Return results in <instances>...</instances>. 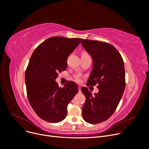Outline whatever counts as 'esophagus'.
I'll return each instance as SVG.
<instances>
[{
  "label": "esophagus",
  "instance_id": "34e87169",
  "mask_svg": "<svg viewBox=\"0 0 149 149\" xmlns=\"http://www.w3.org/2000/svg\"><path fill=\"white\" fill-rule=\"evenodd\" d=\"M81 86H79V92H81Z\"/></svg>",
  "mask_w": 149,
  "mask_h": 149
}]
</instances>
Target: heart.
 I'll return each instance as SVG.
<instances>
[{
	"mask_svg": "<svg viewBox=\"0 0 149 149\" xmlns=\"http://www.w3.org/2000/svg\"><path fill=\"white\" fill-rule=\"evenodd\" d=\"M75 80L78 82H80V79L79 78V77H75Z\"/></svg>",
	"mask_w": 149,
	"mask_h": 149,
	"instance_id": "1",
	"label": "heart"
}]
</instances>
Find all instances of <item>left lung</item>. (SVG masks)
<instances>
[{
  "label": "left lung",
  "instance_id": "1",
  "mask_svg": "<svg viewBox=\"0 0 149 149\" xmlns=\"http://www.w3.org/2000/svg\"><path fill=\"white\" fill-rule=\"evenodd\" d=\"M81 43L93 61L87 83L92 86L97 83L99 91L92 95L87 88H81L86 97L82 116L88 123L98 124L110 118L123 95L126 86L124 61L111 44L84 39Z\"/></svg>",
  "mask_w": 149,
  "mask_h": 149
}]
</instances>
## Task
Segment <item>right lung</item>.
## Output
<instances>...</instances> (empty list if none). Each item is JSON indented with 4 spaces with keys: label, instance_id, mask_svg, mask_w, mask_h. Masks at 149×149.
<instances>
[{
    "label": "right lung",
    "instance_id": "1",
    "mask_svg": "<svg viewBox=\"0 0 149 149\" xmlns=\"http://www.w3.org/2000/svg\"><path fill=\"white\" fill-rule=\"evenodd\" d=\"M81 38L52 37L39 45L31 56L25 72L29 102L38 117L56 123L63 120L67 106L79 92L77 84L68 81L60 88L56 79L65 70L69 55Z\"/></svg>",
    "mask_w": 149,
    "mask_h": 149
}]
</instances>
